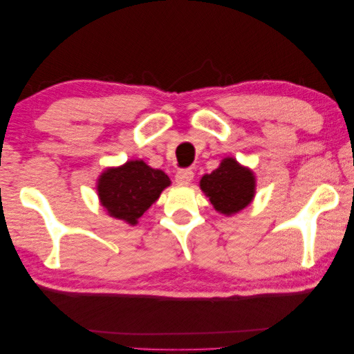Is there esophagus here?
I'll list each match as a JSON object with an SVG mask.
<instances>
[{
	"label": "esophagus",
	"mask_w": 354,
	"mask_h": 354,
	"mask_svg": "<svg viewBox=\"0 0 354 354\" xmlns=\"http://www.w3.org/2000/svg\"><path fill=\"white\" fill-rule=\"evenodd\" d=\"M194 178V172L191 169H180L176 174V182L178 185H188L193 182Z\"/></svg>",
	"instance_id": "34e87169"
}]
</instances>
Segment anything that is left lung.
Returning a JSON list of instances; mask_svg holds the SVG:
<instances>
[{
    "mask_svg": "<svg viewBox=\"0 0 354 354\" xmlns=\"http://www.w3.org/2000/svg\"><path fill=\"white\" fill-rule=\"evenodd\" d=\"M256 174L240 165L234 156L221 160L215 171L202 176L199 187L213 208L224 216H232L251 204L256 196Z\"/></svg>",
    "mask_w": 354,
    "mask_h": 354,
    "instance_id": "left-lung-1",
    "label": "left lung"
}]
</instances>
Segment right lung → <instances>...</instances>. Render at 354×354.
<instances>
[{"mask_svg": "<svg viewBox=\"0 0 354 354\" xmlns=\"http://www.w3.org/2000/svg\"><path fill=\"white\" fill-rule=\"evenodd\" d=\"M169 185V177L161 169H153L142 160H129L103 169L95 189L100 205L109 216L136 225Z\"/></svg>", "mask_w": 354, "mask_h": 354, "instance_id": "obj_1", "label": "right lung"}]
</instances>
